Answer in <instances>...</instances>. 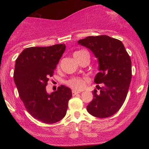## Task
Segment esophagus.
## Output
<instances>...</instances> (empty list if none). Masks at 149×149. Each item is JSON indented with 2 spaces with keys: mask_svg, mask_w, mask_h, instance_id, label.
Returning <instances> with one entry per match:
<instances>
[{
  "mask_svg": "<svg viewBox=\"0 0 149 149\" xmlns=\"http://www.w3.org/2000/svg\"><path fill=\"white\" fill-rule=\"evenodd\" d=\"M80 93V91H76V90H73L72 91V95L73 96H75V95H78V94Z\"/></svg>",
  "mask_w": 149,
  "mask_h": 149,
  "instance_id": "1",
  "label": "esophagus"
}]
</instances>
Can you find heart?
Segmentation results:
<instances>
[{"label": "heart", "mask_w": 149, "mask_h": 149, "mask_svg": "<svg viewBox=\"0 0 149 149\" xmlns=\"http://www.w3.org/2000/svg\"><path fill=\"white\" fill-rule=\"evenodd\" d=\"M83 52H85V51H77L73 54V57L78 61L80 55ZM66 85L74 90H81L85 88V85H86V80L82 78H71L66 81Z\"/></svg>", "instance_id": "1"}]
</instances>
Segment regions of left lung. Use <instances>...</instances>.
Segmentation results:
<instances>
[{
    "instance_id": "obj_1",
    "label": "left lung",
    "mask_w": 149,
    "mask_h": 149,
    "mask_svg": "<svg viewBox=\"0 0 149 149\" xmlns=\"http://www.w3.org/2000/svg\"><path fill=\"white\" fill-rule=\"evenodd\" d=\"M93 52L99 61V72L95 78L97 85L94 99L87 107L92 116L100 118L110 117L123 104L132 79V61L123 44L108 36H88L78 40Z\"/></svg>"
}]
</instances>
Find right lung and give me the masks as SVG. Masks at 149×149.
<instances>
[{"instance_id":"add662e5","label":"right lung","mask_w":149,"mask_h":149,"mask_svg":"<svg viewBox=\"0 0 149 149\" xmlns=\"http://www.w3.org/2000/svg\"><path fill=\"white\" fill-rule=\"evenodd\" d=\"M66 49L65 44L24 49L15 61L14 80L24 105L34 118L44 123L59 122L66 113L71 90L61 85L48 94L49 77Z\"/></svg>"}]
</instances>
